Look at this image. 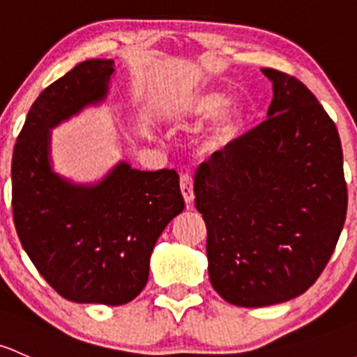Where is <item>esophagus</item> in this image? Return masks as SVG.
<instances>
[{
  "label": "esophagus",
  "mask_w": 357,
  "mask_h": 357,
  "mask_svg": "<svg viewBox=\"0 0 357 357\" xmlns=\"http://www.w3.org/2000/svg\"><path fill=\"white\" fill-rule=\"evenodd\" d=\"M179 186H181V193L183 198H185L186 204H191L195 198L193 195V176L188 174H181V179H179Z\"/></svg>",
  "instance_id": "obj_1"
}]
</instances>
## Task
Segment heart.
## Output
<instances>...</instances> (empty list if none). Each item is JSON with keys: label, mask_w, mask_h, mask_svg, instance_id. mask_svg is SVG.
Here are the masks:
<instances>
[{"label": "heart", "mask_w": 357, "mask_h": 357, "mask_svg": "<svg viewBox=\"0 0 357 357\" xmlns=\"http://www.w3.org/2000/svg\"><path fill=\"white\" fill-rule=\"evenodd\" d=\"M229 104V96L219 90H205V92L195 93L185 97L179 102V114L193 116V118H208L215 114ZM245 121V111L241 106H229L213 119L204 140L200 144V150L204 153H220L232 145L238 138Z\"/></svg>", "instance_id": "obj_1"}]
</instances>
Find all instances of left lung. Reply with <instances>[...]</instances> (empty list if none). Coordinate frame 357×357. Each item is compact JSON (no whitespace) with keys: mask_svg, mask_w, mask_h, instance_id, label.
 <instances>
[{"mask_svg":"<svg viewBox=\"0 0 357 357\" xmlns=\"http://www.w3.org/2000/svg\"><path fill=\"white\" fill-rule=\"evenodd\" d=\"M261 71L273 87L267 119L200 166L193 188L210 282L243 307L279 305L313 286L347 212L335 123L298 78Z\"/></svg>","mask_w":357,"mask_h":357,"instance_id":"obj_1","label":"left lung"}]
</instances>
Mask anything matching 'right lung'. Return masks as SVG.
Wrapping results in <instances>:
<instances>
[{
	"label": "right lung",
	"instance_id": "add662e5",
	"mask_svg": "<svg viewBox=\"0 0 357 357\" xmlns=\"http://www.w3.org/2000/svg\"><path fill=\"white\" fill-rule=\"evenodd\" d=\"M112 73V59H87L40 92L13 149L11 207L22 246L59 296L119 306L145 287L155 241L185 200L174 169L119 162L96 185L52 171L51 128L102 102Z\"/></svg>",
	"mask_w": 357,
	"mask_h": 357
}]
</instances>
